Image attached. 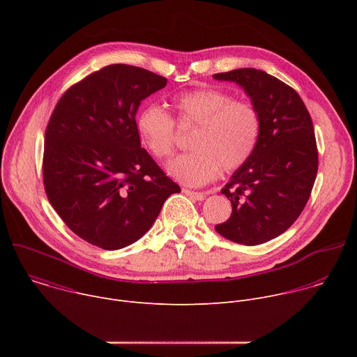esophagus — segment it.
Returning a JSON list of instances; mask_svg holds the SVG:
<instances>
[{"label": "esophagus", "instance_id": "esophagus-1", "mask_svg": "<svg viewBox=\"0 0 357 357\" xmlns=\"http://www.w3.org/2000/svg\"><path fill=\"white\" fill-rule=\"evenodd\" d=\"M182 192H183L186 196L193 197L195 200H203V199H205V196H206L203 192H193V190H189V189H182Z\"/></svg>", "mask_w": 357, "mask_h": 357}]
</instances>
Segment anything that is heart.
Masks as SVG:
<instances>
[{
    "instance_id": "b5f03b06",
    "label": "heart",
    "mask_w": 357,
    "mask_h": 357,
    "mask_svg": "<svg viewBox=\"0 0 357 357\" xmlns=\"http://www.w3.org/2000/svg\"><path fill=\"white\" fill-rule=\"evenodd\" d=\"M169 106L181 127L196 126L190 135L192 151L172 160L167 171L178 182L202 186L216 178L219 169L231 172L243 167L256 148L261 131L257 109L248 101L215 87H200L171 97ZM142 145L155 160H165L175 149V123L158 106L144 107L137 117Z\"/></svg>"
}]
</instances>
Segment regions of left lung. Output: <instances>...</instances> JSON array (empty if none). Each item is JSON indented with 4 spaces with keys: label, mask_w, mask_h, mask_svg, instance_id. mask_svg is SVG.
<instances>
[{
    "label": "left lung",
    "mask_w": 357,
    "mask_h": 357,
    "mask_svg": "<svg viewBox=\"0 0 357 357\" xmlns=\"http://www.w3.org/2000/svg\"><path fill=\"white\" fill-rule=\"evenodd\" d=\"M213 77L241 86L261 120L251 157L222 189L231 216L215 229L234 243L257 245L289 229L311 196L318 172L312 120L299 94L263 70L244 68Z\"/></svg>",
    "instance_id": "obj_1"
}]
</instances>
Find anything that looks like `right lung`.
I'll return each instance as SVG.
<instances>
[{
    "instance_id": "1",
    "label": "right lung",
    "mask_w": 357,
    "mask_h": 357,
    "mask_svg": "<svg viewBox=\"0 0 357 357\" xmlns=\"http://www.w3.org/2000/svg\"><path fill=\"white\" fill-rule=\"evenodd\" d=\"M167 79L130 65L100 69L65 91L45 132L43 185L65 225L105 250L135 243L181 188L141 148L135 114Z\"/></svg>"
}]
</instances>
